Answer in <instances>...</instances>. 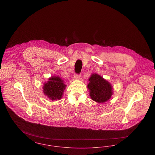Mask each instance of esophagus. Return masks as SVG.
Instances as JSON below:
<instances>
[{
    "mask_svg": "<svg viewBox=\"0 0 155 155\" xmlns=\"http://www.w3.org/2000/svg\"><path fill=\"white\" fill-rule=\"evenodd\" d=\"M74 78L75 80H79L81 79V75H78V74H75L74 76Z\"/></svg>",
    "mask_w": 155,
    "mask_h": 155,
    "instance_id": "esophagus-1",
    "label": "esophagus"
}]
</instances>
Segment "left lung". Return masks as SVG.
Segmentation results:
<instances>
[{
    "label": "left lung",
    "instance_id": "obj_1",
    "mask_svg": "<svg viewBox=\"0 0 155 155\" xmlns=\"http://www.w3.org/2000/svg\"><path fill=\"white\" fill-rule=\"evenodd\" d=\"M87 88L91 99L97 103L107 102L113 94V87L110 83L96 73H92L88 79Z\"/></svg>",
    "mask_w": 155,
    "mask_h": 155
}]
</instances>
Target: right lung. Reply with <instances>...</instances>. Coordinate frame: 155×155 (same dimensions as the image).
I'll return each mask as SVG.
<instances>
[{"instance_id":"obj_1","label":"right lung","mask_w":155,"mask_h":155,"mask_svg":"<svg viewBox=\"0 0 155 155\" xmlns=\"http://www.w3.org/2000/svg\"><path fill=\"white\" fill-rule=\"evenodd\" d=\"M66 87L61 78L52 76L44 84L43 92L52 101H58L61 99Z\"/></svg>"}]
</instances>
